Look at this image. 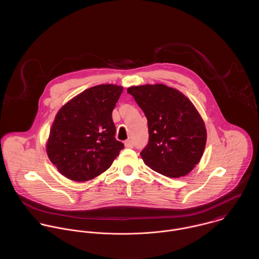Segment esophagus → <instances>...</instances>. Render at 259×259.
Instances as JSON below:
<instances>
[{"label": "esophagus", "instance_id": "1", "mask_svg": "<svg viewBox=\"0 0 259 259\" xmlns=\"http://www.w3.org/2000/svg\"><path fill=\"white\" fill-rule=\"evenodd\" d=\"M124 147L127 148H134V143H133V141H131V140L125 141V142H124Z\"/></svg>", "mask_w": 259, "mask_h": 259}]
</instances>
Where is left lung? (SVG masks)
Listing matches in <instances>:
<instances>
[{"mask_svg": "<svg viewBox=\"0 0 259 259\" xmlns=\"http://www.w3.org/2000/svg\"><path fill=\"white\" fill-rule=\"evenodd\" d=\"M127 93L148 118L149 140L141 152L145 163L167 178L189 174L206 145L205 124L193 104L162 83L131 87Z\"/></svg>", "mask_w": 259, "mask_h": 259, "instance_id": "obj_1", "label": "left lung"}]
</instances>
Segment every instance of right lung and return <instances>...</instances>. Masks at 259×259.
Segmentation results:
<instances>
[{
    "instance_id": "right-lung-1",
    "label": "right lung",
    "mask_w": 259,
    "mask_h": 259,
    "mask_svg": "<svg viewBox=\"0 0 259 259\" xmlns=\"http://www.w3.org/2000/svg\"><path fill=\"white\" fill-rule=\"evenodd\" d=\"M122 91V87L112 83L92 87L58 111L46 150L61 175L82 183L111 166L123 148L114 138L111 116Z\"/></svg>"
}]
</instances>
